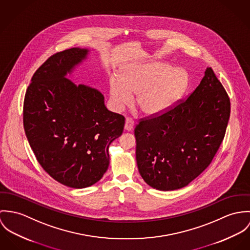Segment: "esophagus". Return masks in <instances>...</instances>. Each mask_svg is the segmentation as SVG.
<instances>
[{
    "label": "esophagus",
    "mask_w": 250,
    "mask_h": 250,
    "mask_svg": "<svg viewBox=\"0 0 250 250\" xmlns=\"http://www.w3.org/2000/svg\"><path fill=\"white\" fill-rule=\"evenodd\" d=\"M134 126V122L130 119H126L125 123V131H131Z\"/></svg>",
    "instance_id": "esophagus-1"
}]
</instances>
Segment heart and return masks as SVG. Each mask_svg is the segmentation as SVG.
<instances>
[{"instance_id":"1","label":"heart","mask_w":250,"mask_h":250,"mask_svg":"<svg viewBox=\"0 0 250 250\" xmlns=\"http://www.w3.org/2000/svg\"><path fill=\"white\" fill-rule=\"evenodd\" d=\"M189 85V75L182 68L153 61L135 64L124 69L120 79L109 81L112 109L122 111L132 103L146 116H157L169 109L184 94Z\"/></svg>"}]
</instances>
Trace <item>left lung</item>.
Listing matches in <instances>:
<instances>
[{"label": "left lung", "mask_w": 250, "mask_h": 250, "mask_svg": "<svg viewBox=\"0 0 250 250\" xmlns=\"http://www.w3.org/2000/svg\"><path fill=\"white\" fill-rule=\"evenodd\" d=\"M230 100L209 67L189 98L134 129L145 182L160 191L187 186L212 162L226 131Z\"/></svg>", "instance_id": "obj_1"}]
</instances>
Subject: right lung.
<instances>
[{"label": "right lung", "instance_id": "right-lung-1", "mask_svg": "<svg viewBox=\"0 0 250 250\" xmlns=\"http://www.w3.org/2000/svg\"><path fill=\"white\" fill-rule=\"evenodd\" d=\"M88 54L72 48L48 58L34 73L24 101V128L37 161L57 182L75 189L104 176L108 147L125 125L122 115L105 107L99 90L66 78Z\"/></svg>", "mask_w": 250, "mask_h": 250}]
</instances>
